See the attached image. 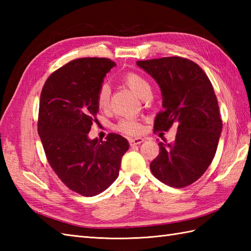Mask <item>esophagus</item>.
<instances>
[{
	"instance_id": "esophagus-1",
	"label": "esophagus",
	"mask_w": 251,
	"mask_h": 251,
	"mask_svg": "<svg viewBox=\"0 0 251 251\" xmlns=\"http://www.w3.org/2000/svg\"><path fill=\"white\" fill-rule=\"evenodd\" d=\"M143 141H145V139H143V138H141V137L130 138V139H129L130 146H137V145H140V143H142Z\"/></svg>"
}]
</instances>
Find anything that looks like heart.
Here are the masks:
<instances>
[{"mask_svg": "<svg viewBox=\"0 0 251 251\" xmlns=\"http://www.w3.org/2000/svg\"><path fill=\"white\" fill-rule=\"evenodd\" d=\"M122 82L124 83L127 87H129L132 93H135L138 97L143 99L148 94H151V85L149 83L146 77L135 72H128L125 75H123ZM110 87L106 84H102L100 86L97 94V104L100 109L108 108L110 103ZM117 130L125 134L135 135L140 132L141 125L140 123L134 119H124L119 122L116 125Z\"/></svg>", "mask_w": 251, "mask_h": 251, "instance_id": "b5f03b06", "label": "heart"}]
</instances>
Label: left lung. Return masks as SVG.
<instances>
[{"instance_id":"8db88e82","label":"left lung","mask_w":251,"mask_h":251,"mask_svg":"<svg viewBox=\"0 0 251 251\" xmlns=\"http://www.w3.org/2000/svg\"><path fill=\"white\" fill-rule=\"evenodd\" d=\"M137 66L161 88L163 110L154 130L167 131L174 124L178 128L173 143H158L151 172L165 184L184 188L204 175L217 151L222 120L214 87L199 65L182 57L137 61Z\"/></svg>"}]
</instances>
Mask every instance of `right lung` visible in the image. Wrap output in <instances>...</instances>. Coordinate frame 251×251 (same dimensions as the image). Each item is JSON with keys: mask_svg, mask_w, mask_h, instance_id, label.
<instances>
[{"mask_svg": "<svg viewBox=\"0 0 251 251\" xmlns=\"http://www.w3.org/2000/svg\"><path fill=\"white\" fill-rule=\"evenodd\" d=\"M116 63L108 58H79L51 73L42 89L37 132L47 161L69 189L95 196L119 177L122 157L129 149L124 137L89 139L97 123V94Z\"/></svg>", "mask_w": 251, "mask_h": 251, "instance_id": "add662e5", "label": "right lung"}]
</instances>
